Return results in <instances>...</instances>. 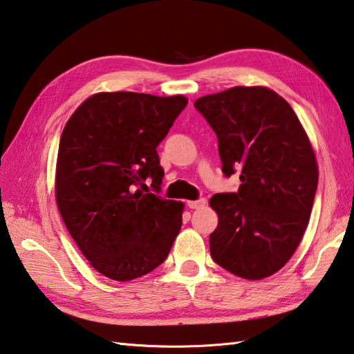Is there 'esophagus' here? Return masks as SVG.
Instances as JSON below:
<instances>
[{"label": "esophagus", "mask_w": 354, "mask_h": 354, "mask_svg": "<svg viewBox=\"0 0 354 354\" xmlns=\"http://www.w3.org/2000/svg\"><path fill=\"white\" fill-rule=\"evenodd\" d=\"M205 203L207 201L204 198H199L196 201H187V207H189V209H201V207L205 205Z\"/></svg>", "instance_id": "34e87169"}]
</instances>
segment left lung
<instances>
[{
	"instance_id": "obj_1",
	"label": "left lung",
	"mask_w": 354,
	"mask_h": 354,
	"mask_svg": "<svg viewBox=\"0 0 354 354\" xmlns=\"http://www.w3.org/2000/svg\"><path fill=\"white\" fill-rule=\"evenodd\" d=\"M195 107L218 136L223 173L241 181L238 192L210 199L219 218L212 258L239 278H268L308 225L319 176L313 147L290 104L267 87H232Z\"/></svg>"
}]
</instances>
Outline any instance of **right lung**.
<instances>
[{
  "instance_id": "add662e5",
  "label": "right lung",
  "mask_w": 354,
  "mask_h": 354,
  "mask_svg": "<svg viewBox=\"0 0 354 354\" xmlns=\"http://www.w3.org/2000/svg\"><path fill=\"white\" fill-rule=\"evenodd\" d=\"M183 95H92L62 130L55 195L68 233L95 270L126 282L161 266L183 225L184 204L161 190L156 147L187 106Z\"/></svg>"
}]
</instances>
